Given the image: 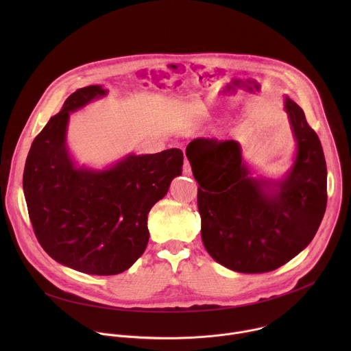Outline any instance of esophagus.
Here are the masks:
<instances>
[{
    "label": "esophagus",
    "instance_id": "obj_1",
    "mask_svg": "<svg viewBox=\"0 0 351 351\" xmlns=\"http://www.w3.org/2000/svg\"><path fill=\"white\" fill-rule=\"evenodd\" d=\"M183 173H184L186 176H190V175H191V167H190L189 161H184V162H183Z\"/></svg>",
    "mask_w": 351,
    "mask_h": 351
}]
</instances>
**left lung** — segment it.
I'll return each mask as SVG.
<instances>
[{
  "label": "left lung",
  "instance_id": "obj_1",
  "mask_svg": "<svg viewBox=\"0 0 351 351\" xmlns=\"http://www.w3.org/2000/svg\"><path fill=\"white\" fill-rule=\"evenodd\" d=\"M295 149L278 179L256 175L236 140L195 138L186 156L198 187L202 239L221 265L241 274L274 271L311 243L326 210V162L317 133L289 95Z\"/></svg>",
  "mask_w": 351,
  "mask_h": 351
}]
</instances>
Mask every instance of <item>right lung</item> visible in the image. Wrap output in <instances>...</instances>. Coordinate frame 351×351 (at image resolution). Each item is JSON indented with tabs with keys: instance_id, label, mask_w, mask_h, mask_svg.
Returning <instances> with one entry per match:
<instances>
[{
	"instance_id": "add662e5",
	"label": "right lung",
	"mask_w": 351,
	"mask_h": 351,
	"mask_svg": "<svg viewBox=\"0 0 351 351\" xmlns=\"http://www.w3.org/2000/svg\"><path fill=\"white\" fill-rule=\"evenodd\" d=\"M108 94L101 84L79 88L34 138L23 193L36 237L57 263L88 275H117L144 253L147 217L182 175L179 148L129 153L106 168L79 165L66 141L71 114Z\"/></svg>"
}]
</instances>
